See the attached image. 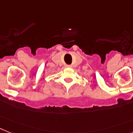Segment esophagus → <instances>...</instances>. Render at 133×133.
Segmentation results:
<instances>
[{"mask_svg": "<svg viewBox=\"0 0 133 133\" xmlns=\"http://www.w3.org/2000/svg\"><path fill=\"white\" fill-rule=\"evenodd\" d=\"M65 67H66V68H71L72 65H65Z\"/></svg>", "mask_w": 133, "mask_h": 133, "instance_id": "34e87169", "label": "esophagus"}]
</instances>
